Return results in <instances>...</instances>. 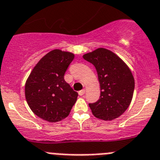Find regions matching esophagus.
Here are the masks:
<instances>
[{
    "label": "esophagus",
    "instance_id": "esophagus-1",
    "mask_svg": "<svg viewBox=\"0 0 160 160\" xmlns=\"http://www.w3.org/2000/svg\"><path fill=\"white\" fill-rule=\"evenodd\" d=\"M85 92H86V91H85V89H83V90H81V91H80V92H79V95H84Z\"/></svg>",
    "mask_w": 160,
    "mask_h": 160
}]
</instances>
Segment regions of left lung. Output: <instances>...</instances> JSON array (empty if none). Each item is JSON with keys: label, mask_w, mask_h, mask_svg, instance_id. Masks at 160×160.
<instances>
[{"label": "left lung", "mask_w": 160, "mask_h": 160, "mask_svg": "<svg viewBox=\"0 0 160 160\" xmlns=\"http://www.w3.org/2000/svg\"><path fill=\"white\" fill-rule=\"evenodd\" d=\"M95 67L100 84V97L89 103L95 118L111 121L127 110L133 95L135 81L127 65L110 50L98 48L83 56Z\"/></svg>", "instance_id": "left-lung-1"}]
</instances>
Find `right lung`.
Instances as JSON below:
<instances>
[{
    "instance_id": "right-lung-1",
    "label": "right lung",
    "mask_w": 160,
    "mask_h": 160,
    "mask_svg": "<svg viewBox=\"0 0 160 160\" xmlns=\"http://www.w3.org/2000/svg\"><path fill=\"white\" fill-rule=\"evenodd\" d=\"M74 54L53 50L34 67L25 83V97L33 113L49 122H57L69 114L78 93L64 76Z\"/></svg>"
}]
</instances>
